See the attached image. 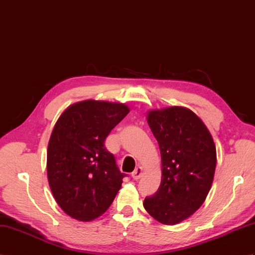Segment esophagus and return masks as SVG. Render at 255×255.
Instances as JSON below:
<instances>
[{
  "instance_id": "1",
  "label": "esophagus",
  "mask_w": 255,
  "mask_h": 255,
  "mask_svg": "<svg viewBox=\"0 0 255 255\" xmlns=\"http://www.w3.org/2000/svg\"><path fill=\"white\" fill-rule=\"evenodd\" d=\"M142 175H143V168H142V167H137L134 169V171H132V174H131L132 178L135 179V180L139 179Z\"/></svg>"
}]
</instances>
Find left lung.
Masks as SVG:
<instances>
[{"label": "left lung", "instance_id": "left-lung-1", "mask_svg": "<svg viewBox=\"0 0 255 255\" xmlns=\"http://www.w3.org/2000/svg\"><path fill=\"white\" fill-rule=\"evenodd\" d=\"M146 121L161 151L162 180L143 206L164 225H176L200 209L211 190L216 147L202 120L183 106L152 110Z\"/></svg>", "mask_w": 255, "mask_h": 255}]
</instances>
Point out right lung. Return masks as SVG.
I'll list each match as a JSON object with an SVG mask.
<instances>
[{
  "instance_id": "right-lung-1",
  "label": "right lung",
  "mask_w": 255,
  "mask_h": 255,
  "mask_svg": "<svg viewBox=\"0 0 255 255\" xmlns=\"http://www.w3.org/2000/svg\"><path fill=\"white\" fill-rule=\"evenodd\" d=\"M124 103L85 100L69 105L47 144V180L57 204L74 220L90 222L110 208L123 178L104 140L129 113Z\"/></svg>"
}]
</instances>
